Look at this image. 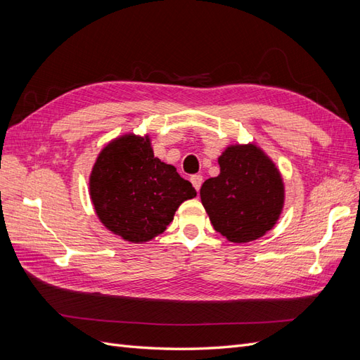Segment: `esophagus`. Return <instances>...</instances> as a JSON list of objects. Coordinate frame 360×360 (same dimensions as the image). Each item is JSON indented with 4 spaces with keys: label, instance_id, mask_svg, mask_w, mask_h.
I'll return each instance as SVG.
<instances>
[{
    "label": "esophagus",
    "instance_id": "obj_1",
    "mask_svg": "<svg viewBox=\"0 0 360 360\" xmlns=\"http://www.w3.org/2000/svg\"><path fill=\"white\" fill-rule=\"evenodd\" d=\"M191 181L193 184V188L200 191L201 184H202V176H201V174H195V176H191Z\"/></svg>",
    "mask_w": 360,
    "mask_h": 360
}]
</instances>
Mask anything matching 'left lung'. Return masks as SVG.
I'll list each match as a JSON object with an SVG mask.
<instances>
[{"instance_id":"obj_1","label":"left lung","mask_w":360,"mask_h":360,"mask_svg":"<svg viewBox=\"0 0 360 360\" xmlns=\"http://www.w3.org/2000/svg\"><path fill=\"white\" fill-rule=\"evenodd\" d=\"M221 172L200 195L217 233L233 243L252 242L274 228L284 205V183L275 163L254 144L231 146L217 159Z\"/></svg>"}]
</instances>
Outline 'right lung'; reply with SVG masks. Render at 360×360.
I'll return each instance as SVG.
<instances>
[{
	"label": "right lung",
	"instance_id": "right-lung-1",
	"mask_svg": "<svg viewBox=\"0 0 360 360\" xmlns=\"http://www.w3.org/2000/svg\"><path fill=\"white\" fill-rule=\"evenodd\" d=\"M90 195L102 224L132 243L148 242L167 230L179 205L197 197L191 181L155 158L148 136L114 139L97 158Z\"/></svg>",
	"mask_w": 360,
	"mask_h": 360
}]
</instances>
